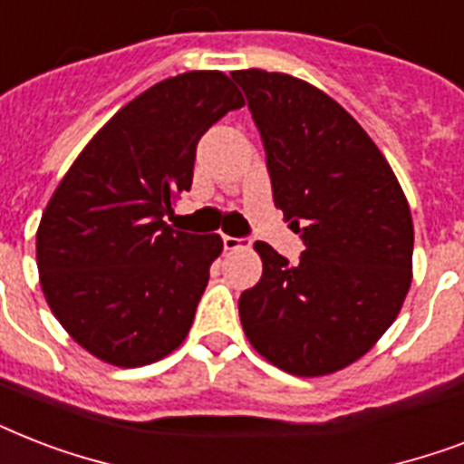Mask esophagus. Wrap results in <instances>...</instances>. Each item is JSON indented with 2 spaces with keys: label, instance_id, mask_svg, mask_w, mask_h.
Returning <instances> with one entry per match:
<instances>
[{
  "label": "esophagus",
  "instance_id": "1",
  "mask_svg": "<svg viewBox=\"0 0 464 464\" xmlns=\"http://www.w3.org/2000/svg\"><path fill=\"white\" fill-rule=\"evenodd\" d=\"M221 240H224L226 250H238L240 243H243V240L236 238V236H221Z\"/></svg>",
  "mask_w": 464,
  "mask_h": 464
}]
</instances>
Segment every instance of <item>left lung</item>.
Masks as SVG:
<instances>
[{
	"label": "left lung",
	"mask_w": 464,
	"mask_h": 464,
	"mask_svg": "<svg viewBox=\"0 0 464 464\" xmlns=\"http://www.w3.org/2000/svg\"><path fill=\"white\" fill-rule=\"evenodd\" d=\"M231 76L260 132L275 207L304 240L298 262L255 243L262 279L240 294V323L286 373H334L402 308L414 250L410 204L385 156L327 93L262 69Z\"/></svg>",
	"instance_id": "8db88e82"
}]
</instances>
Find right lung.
<instances>
[{"label":"right lung","mask_w":464,"mask_h":464,"mask_svg":"<svg viewBox=\"0 0 464 464\" xmlns=\"http://www.w3.org/2000/svg\"><path fill=\"white\" fill-rule=\"evenodd\" d=\"M240 105L221 72L170 76L115 112L54 189L35 240L40 284L98 359L147 366L188 337L224 243L163 217L192 188L202 134Z\"/></svg>","instance_id":"obj_1"}]
</instances>
